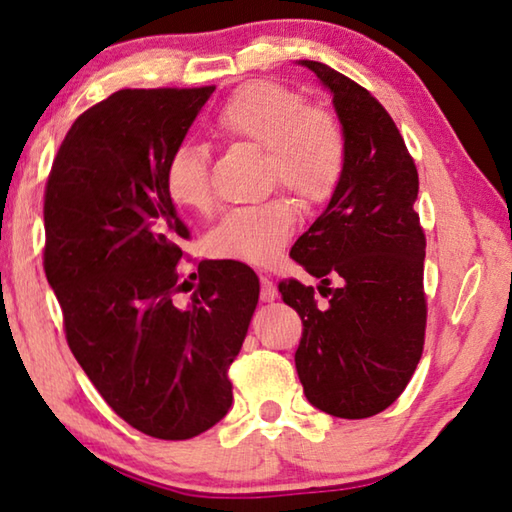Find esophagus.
<instances>
[{"label": "esophagus", "instance_id": "esophagus-1", "mask_svg": "<svg viewBox=\"0 0 512 512\" xmlns=\"http://www.w3.org/2000/svg\"><path fill=\"white\" fill-rule=\"evenodd\" d=\"M276 297H279V290H276L274 281L270 276H261V301L270 304V301H274Z\"/></svg>", "mask_w": 512, "mask_h": 512}]
</instances>
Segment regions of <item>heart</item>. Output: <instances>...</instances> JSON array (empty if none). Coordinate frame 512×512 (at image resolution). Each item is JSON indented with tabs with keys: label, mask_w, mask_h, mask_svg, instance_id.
Instances as JSON below:
<instances>
[{
	"label": "heart",
	"mask_w": 512,
	"mask_h": 512,
	"mask_svg": "<svg viewBox=\"0 0 512 512\" xmlns=\"http://www.w3.org/2000/svg\"><path fill=\"white\" fill-rule=\"evenodd\" d=\"M220 138L247 142L267 154L274 183L304 201H324L345 170V133L324 108L306 106L297 90L274 81H254L226 99L213 120ZM167 195L186 211L213 204L208 156L201 147L181 145L165 165ZM297 226V208L286 197L242 206L222 217L211 233L213 254L267 265L286 247Z\"/></svg>",
	"instance_id": "heart-1"
}]
</instances>
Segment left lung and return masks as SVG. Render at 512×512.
Listing matches in <instances>:
<instances>
[{
    "mask_svg": "<svg viewBox=\"0 0 512 512\" xmlns=\"http://www.w3.org/2000/svg\"><path fill=\"white\" fill-rule=\"evenodd\" d=\"M333 95L345 133V170L329 206L290 256L315 290L295 279L279 292L295 308L301 333L295 365L315 408L363 420L388 408L413 376L424 349L426 238L415 213L417 167L388 111L356 81L317 61H297ZM341 288L329 289L328 276Z\"/></svg>",
    "mask_w": 512,
    "mask_h": 512,
    "instance_id": "8db88e82",
    "label": "left lung"
}]
</instances>
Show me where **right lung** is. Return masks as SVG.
<instances>
[{
    "mask_svg": "<svg viewBox=\"0 0 512 512\" xmlns=\"http://www.w3.org/2000/svg\"><path fill=\"white\" fill-rule=\"evenodd\" d=\"M213 90L113 92L67 131L45 188V274L67 345L106 404L161 440L195 438L229 413L226 372L261 292L236 261L199 263L197 284L179 272L188 229L165 165Z\"/></svg>",
    "mask_w": 512,
    "mask_h": 512,
    "instance_id": "1",
    "label": "right lung"
}]
</instances>
